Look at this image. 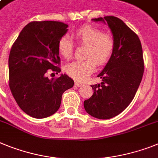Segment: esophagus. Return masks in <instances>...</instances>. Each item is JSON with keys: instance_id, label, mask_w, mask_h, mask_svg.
Returning <instances> with one entry per match:
<instances>
[{"instance_id": "34e87169", "label": "esophagus", "mask_w": 158, "mask_h": 158, "mask_svg": "<svg viewBox=\"0 0 158 158\" xmlns=\"http://www.w3.org/2000/svg\"><path fill=\"white\" fill-rule=\"evenodd\" d=\"M75 85L76 86V87H81L82 83H79V82H78V81H75Z\"/></svg>"}]
</instances>
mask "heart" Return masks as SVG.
Wrapping results in <instances>:
<instances>
[{
    "instance_id": "b5f03b06",
    "label": "heart",
    "mask_w": 158,
    "mask_h": 158,
    "mask_svg": "<svg viewBox=\"0 0 158 158\" xmlns=\"http://www.w3.org/2000/svg\"><path fill=\"white\" fill-rule=\"evenodd\" d=\"M75 38L79 43L86 46V59L68 63L65 71L76 80L83 81L93 72L96 63L103 65L111 58L115 48V39L111 34L104 33L99 28L90 25L77 30ZM72 48V42L68 35L61 37L58 42V50L63 58L68 59L71 56Z\"/></svg>"
}]
</instances>
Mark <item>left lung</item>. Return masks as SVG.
I'll use <instances>...</instances> for the list:
<instances>
[{
    "instance_id": "1",
    "label": "left lung",
    "mask_w": 158,
    "mask_h": 158,
    "mask_svg": "<svg viewBox=\"0 0 158 158\" xmlns=\"http://www.w3.org/2000/svg\"><path fill=\"white\" fill-rule=\"evenodd\" d=\"M108 23L115 39V48L104 70L98 75L101 83L83 106L93 117L107 120L117 116L129 105L142 79L144 60L138 36L120 18L113 16L92 19Z\"/></svg>"
}]
</instances>
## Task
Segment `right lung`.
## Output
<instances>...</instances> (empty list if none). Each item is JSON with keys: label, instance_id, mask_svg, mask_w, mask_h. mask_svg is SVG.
<instances>
[{"label": "right lung", "instance_id": "right-lung-1", "mask_svg": "<svg viewBox=\"0 0 158 158\" xmlns=\"http://www.w3.org/2000/svg\"><path fill=\"white\" fill-rule=\"evenodd\" d=\"M67 27L55 21L32 22L12 46L9 88L21 109L32 117L42 119L55 113L63 92L74 86L73 79L65 74L51 79L46 76L49 71L56 74L61 71L58 42Z\"/></svg>", "mask_w": 158, "mask_h": 158}]
</instances>
